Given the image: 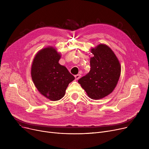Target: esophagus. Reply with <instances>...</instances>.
Returning a JSON list of instances; mask_svg holds the SVG:
<instances>
[{"mask_svg": "<svg viewBox=\"0 0 149 149\" xmlns=\"http://www.w3.org/2000/svg\"><path fill=\"white\" fill-rule=\"evenodd\" d=\"M81 75L80 74H77V75H75V79L76 80H79V79H80V78L81 77Z\"/></svg>", "mask_w": 149, "mask_h": 149, "instance_id": "esophagus-1", "label": "esophagus"}]
</instances>
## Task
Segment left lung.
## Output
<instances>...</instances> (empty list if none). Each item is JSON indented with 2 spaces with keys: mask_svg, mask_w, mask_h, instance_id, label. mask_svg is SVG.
<instances>
[{
  "mask_svg": "<svg viewBox=\"0 0 149 149\" xmlns=\"http://www.w3.org/2000/svg\"><path fill=\"white\" fill-rule=\"evenodd\" d=\"M90 72L78 81L92 99L98 100L113 91L121 74L120 62L112 50L100 44L91 49Z\"/></svg>",
  "mask_w": 149,
  "mask_h": 149,
  "instance_id": "8db88e82",
  "label": "left lung"
}]
</instances>
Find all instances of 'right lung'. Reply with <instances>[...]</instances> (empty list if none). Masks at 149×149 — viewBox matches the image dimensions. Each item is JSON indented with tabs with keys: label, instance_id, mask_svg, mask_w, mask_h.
I'll return each mask as SVG.
<instances>
[{
	"label": "right lung",
	"instance_id": "1",
	"mask_svg": "<svg viewBox=\"0 0 149 149\" xmlns=\"http://www.w3.org/2000/svg\"><path fill=\"white\" fill-rule=\"evenodd\" d=\"M60 55L52 47L39 51L34 58L31 77L43 95L52 101L62 98L68 84L75 77L66 68L58 63Z\"/></svg>",
	"mask_w": 149,
	"mask_h": 149
}]
</instances>
